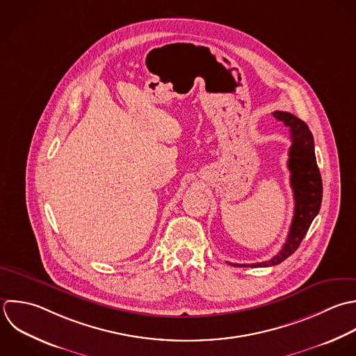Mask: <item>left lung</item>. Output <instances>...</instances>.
<instances>
[{
    "label": "left lung",
    "mask_w": 356,
    "mask_h": 356,
    "mask_svg": "<svg viewBox=\"0 0 356 356\" xmlns=\"http://www.w3.org/2000/svg\"><path fill=\"white\" fill-rule=\"evenodd\" d=\"M273 116L290 127L291 131V147L289 152V170L291 173L290 183L294 191V218L289 232V237L283 248L272 259L266 262L238 265L233 266H252V268H266L282 264L291 254L297 251L305 234L308 233L311 223L319 213L323 197L322 176L318 168L315 156V141L308 124L294 116L293 113L276 111Z\"/></svg>",
    "instance_id": "left-lung-1"
}]
</instances>
